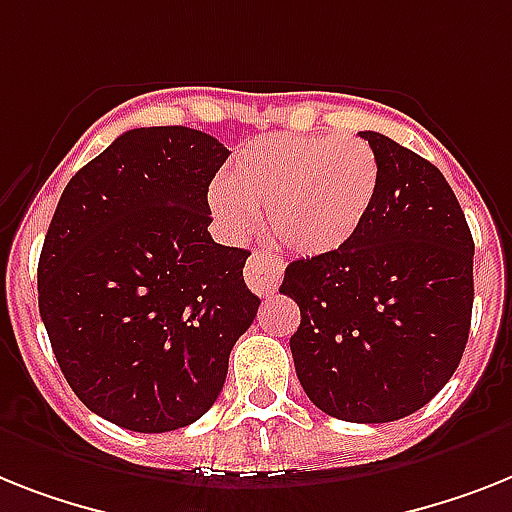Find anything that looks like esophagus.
<instances>
[{"instance_id": "1", "label": "esophagus", "mask_w": 512, "mask_h": 512, "mask_svg": "<svg viewBox=\"0 0 512 512\" xmlns=\"http://www.w3.org/2000/svg\"><path fill=\"white\" fill-rule=\"evenodd\" d=\"M282 274H285V264L282 259H277L272 251H256L248 256L246 264V282L256 295H269L274 293L282 282Z\"/></svg>"}]
</instances>
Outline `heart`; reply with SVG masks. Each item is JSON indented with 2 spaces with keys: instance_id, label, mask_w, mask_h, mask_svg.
<instances>
[{
  "instance_id": "b5f03b06",
  "label": "heart",
  "mask_w": 512,
  "mask_h": 512,
  "mask_svg": "<svg viewBox=\"0 0 512 512\" xmlns=\"http://www.w3.org/2000/svg\"><path fill=\"white\" fill-rule=\"evenodd\" d=\"M379 156L361 138L277 133L248 143L209 190L211 214L230 235H246L266 211L282 246L327 256L361 232L377 204Z\"/></svg>"
}]
</instances>
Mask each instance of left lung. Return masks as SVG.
Segmentation results:
<instances>
[{"instance_id": "left-lung-1", "label": "left lung", "mask_w": 512, "mask_h": 512, "mask_svg": "<svg viewBox=\"0 0 512 512\" xmlns=\"http://www.w3.org/2000/svg\"><path fill=\"white\" fill-rule=\"evenodd\" d=\"M377 151V204L348 246L298 259L280 293L301 308L290 337L308 400L340 421L411 416L458 369L474 308V238L445 175L392 138Z\"/></svg>"}]
</instances>
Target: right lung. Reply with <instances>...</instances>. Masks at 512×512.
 <instances>
[{
  "label": "right lung",
  "mask_w": 512,
  "mask_h": 512,
  "mask_svg": "<svg viewBox=\"0 0 512 512\" xmlns=\"http://www.w3.org/2000/svg\"><path fill=\"white\" fill-rule=\"evenodd\" d=\"M230 151L183 125L135 128L62 190L38 259V311L67 384L130 432L188 426L222 392L259 298L251 256L209 235Z\"/></svg>",
  "instance_id": "right-lung-1"
}]
</instances>
